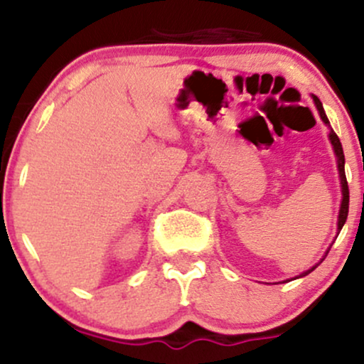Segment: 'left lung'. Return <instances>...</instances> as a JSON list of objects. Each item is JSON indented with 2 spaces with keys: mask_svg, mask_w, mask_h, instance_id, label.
I'll return each mask as SVG.
<instances>
[{
  "mask_svg": "<svg viewBox=\"0 0 364 364\" xmlns=\"http://www.w3.org/2000/svg\"><path fill=\"white\" fill-rule=\"evenodd\" d=\"M313 101H315V104H316V109H318V112H320V118L323 119L325 124H328V118L325 116V111H323V106H321V102L316 97H313ZM328 139H330V144H332L333 152H336V157H337V168H339L341 186H342V202H341V210H339V223H337V231L341 232L342 225L346 224V219H348V212H349V188H348V179H346V171H344V150H342L339 136L336 135V132H333V129H330ZM316 265H318V263H316ZM316 265L313 267V269L306 270V272H303L299 277L310 274L311 270L316 269Z\"/></svg>",
  "mask_w": 364,
  "mask_h": 364,
  "instance_id": "left-lung-1",
  "label": "left lung"
}]
</instances>
